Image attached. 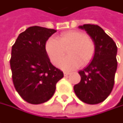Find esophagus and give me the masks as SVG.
<instances>
[{
    "label": "esophagus",
    "instance_id": "esophagus-1",
    "mask_svg": "<svg viewBox=\"0 0 123 123\" xmlns=\"http://www.w3.org/2000/svg\"><path fill=\"white\" fill-rule=\"evenodd\" d=\"M69 74H70V72H64V75L65 77L68 76Z\"/></svg>",
    "mask_w": 123,
    "mask_h": 123
}]
</instances>
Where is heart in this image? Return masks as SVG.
<instances>
[{
  "label": "heart",
  "instance_id": "heart-1",
  "mask_svg": "<svg viewBox=\"0 0 123 123\" xmlns=\"http://www.w3.org/2000/svg\"><path fill=\"white\" fill-rule=\"evenodd\" d=\"M45 51L51 63L59 66L61 59L69 49V56L60 64L64 70H72L88 65L93 59L96 45L87 34L80 31H67L61 33L57 39L49 38L45 43Z\"/></svg>",
  "mask_w": 123,
  "mask_h": 123
}]
</instances>
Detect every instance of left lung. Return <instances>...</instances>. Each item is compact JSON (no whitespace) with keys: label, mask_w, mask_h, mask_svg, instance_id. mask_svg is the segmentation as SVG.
I'll return each instance as SVG.
<instances>
[{"label":"left lung","mask_w":123,"mask_h":123,"mask_svg":"<svg viewBox=\"0 0 123 123\" xmlns=\"http://www.w3.org/2000/svg\"><path fill=\"white\" fill-rule=\"evenodd\" d=\"M79 28L86 30L91 37L96 45V53L91 62L78 72L81 80L74 85V91L84 103L96 104L104 101L112 91L117 67V47L98 25L88 24Z\"/></svg>","instance_id":"obj_1"}]
</instances>
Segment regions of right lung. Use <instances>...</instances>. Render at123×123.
Returning a JSON list of instances; mask_svg holds the SVG:
<instances>
[{
    "instance_id": "1",
    "label": "right lung",
    "mask_w": 123,
    "mask_h": 123,
    "mask_svg": "<svg viewBox=\"0 0 123 123\" xmlns=\"http://www.w3.org/2000/svg\"><path fill=\"white\" fill-rule=\"evenodd\" d=\"M56 30L33 26L19 34L11 49L10 66L13 86L32 104H43L54 95L64 74L50 62L45 43Z\"/></svg>"
}]
</instances>
